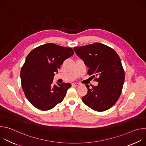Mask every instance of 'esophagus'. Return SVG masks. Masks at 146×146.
I'll use <instances>...</instances> for the list:
<instances>
[{
    "label": "esophagus",
    "instance_id": "obj_1",
    "mask_svg": "<svg viewBox=\"0 0 146 146\" xmlns=\"http://www.w3.org/2000/svg\"><path fill=\"white\" fill-rule=\"evenodd\" d=\"M72 86H80V84H79V83H77V82H74V83H73V84H72Z\"/></svg>",
    "mask_w": 146,
    "mask_h": 146
}]
</instances>
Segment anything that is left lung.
<instances>
[{"mask_svg": "<svg viewBox=\"0 0 146 146\" xmlns=\"http://www.w3.org/2000/svg\"><path fill=\"white\" fill-rule=\"evenodd\" d=\"M76 54L89 68L88 74L96 78L97 86L86 84L87 95L82 100L97 111L111 108L119 98L125 80V73L121 59L111 48L99 43L76 47Z\"/></svg>", "mask_w": 146, "mask_h": 146, "instance_id": "left-lung-1", "label": "left lung"}]
</instances>
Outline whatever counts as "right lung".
<instances>
[{
    "label": "right lung",
    "mask_w": 146,
    "mask_h": 146,
    "mask_svg": "<svg viewBox=\"0 0 146 146\" xmlns=\"http://www.w3.org/2000/svg\"><path fill=\"white\" fill-rule=\"evenodd\" d=\"M73 54L72 48L47 43L34 48L28 55L20 77L25 95L34 107L48 110L64 100L71 84L62 82L53 85V78L64 60Z\"/></svg>",
    "instance_id": "1"
}]
</instances>
